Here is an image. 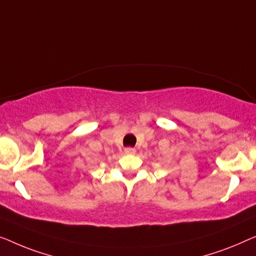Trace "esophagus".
<instances>
[{
  "label": "esophagus",
  "mask_w": 256,
  "mask_h": 256,
  "mask_svg": "<svg viewBox=\"0 0 256 256\" xmlns=\"http://www.w3.org/2000/svg\"><path fill=\"white\" fill-rule=\"evenodd\" d=\"M124 152L126 154H134L136 153V150L132 148V147H126V148L124 150Z\"/></svg>",
  "instance_id": "34e87169"
}]
</instances>
